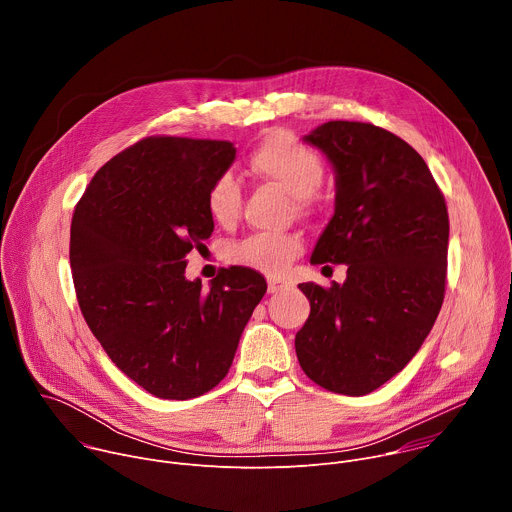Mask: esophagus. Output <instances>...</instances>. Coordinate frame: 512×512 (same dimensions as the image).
Listing matches in <instances>:
<instances>
[{
	"label": "esophagus",
	"instance_id": "34e87169",
	"mask_svg": "<svg viewBox=\"0 0 512 512\" xmlns=\"http://www.w3.org/2000/svg\"><path fill=\"white\" fill-rule=\"evenodd\" d=\"M267 287H269V294H281V291H287V289L291 287V283L285 281V279L269 277V279H267Z\"/></svg>",
	"mask_w": 512,
	"mask_h": 512
}]
</instances>
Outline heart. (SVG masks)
Masks as SVG:
<instances>
[{
    "mask_svg": "<svg viewBox=\"0 0 512 512\" xmlns=\"http://www.w3.org/2000/svg\"><path fill=\"white\" fill-rule=\"evenodd\" d=\"M249 166L255 174L285 188L302 210L310 208L312 194L326 174L322 156L289 131L267 135L251 154ZM206 210L218 225L235 223L241 210V186L233 174H221L210 184ZM302 249L304 243L296 233H255L233 243L229 259L265 275H281Z\"/></svg>",
    "mask_w": 512,
    "mask_h": 512,
    "instance_id": "heart-1",
    "label": "heart"
}]
</instances>
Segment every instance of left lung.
Here are the masks:
<instances>
[{
    "instance_id": "8db88e82",
    "label": "left lung",
    "mask_w": 512,
    "mask_h": 512,
    "mask_svg": "<svg viewBox=\"0 0 512 512\" xmlns=\"http://www.w3.org/2000/svg\"><path fill=\"white\" fill-rule=\"evenodd\" d=\"M334 170V214L310 263H344V283L298 287L310 316L296 334L304 373L342 395H367L415 356L446 291L444 194L407 141L371 123L328 121L304 135Z\"/></svg>"
}]
</instances>
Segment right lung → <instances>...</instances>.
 I'll return each instance as SVG.
<instances>
[{
	"label": "right lung",
	"mask_w": 512,
	"mask_h": 512,
	"mask_svg": "<svg viewBox=\"0 0 512 512\" xmlns=\"http://www.w3.org/2000/svg\"><path fill=\"white\" fill-rule=\"evenodd\" d=\"M237 158L231 141L148 137L109 160L79 200L70 267L81 312L117 369L160 399L221 383L267 291L231 267L202 289L186 255L214 231L210 184Z\"/></svg>",
	"instance_id": "obj_1"
}]
</instances>
